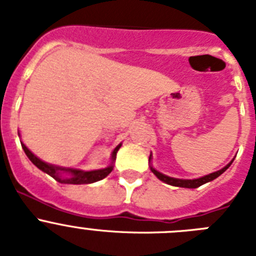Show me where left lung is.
Listing matches in <instances>:
<instances>
[{"label": "left lung", "mask_w": 256, "mask_h": 256, "mask_svg": "<svg viewBox=\"0 0 256 256\" xmlns=\"http://www.w3.org/2000/svg\"><path fill=\"white\" fill-rule=\"evenodd\" d=\"M148 160H151V156L148 158ZM232 162H234V160H232ZM232 162H230L228 165H226L224 168L220 169V170L214 172V173H212V174H208V176H204V177L198 178V180H178V178L168 177V176H165V174H162V173H159L158 170H155L152 166H151V172H152V173L155 174L156 177L159 178L160 180H162V182H165V183H168V184H172V186L186 187V188H198V187L202 186L204 183L210 182V180H216V178H218L220 174L224 173V172L227 170L228 168H230V165L232 164Z\"/></svg>", "instance_id": "8db88e82"}]
</instances>
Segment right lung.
Segmentation results:
<instances>
[{
	"label": "right lung",
	"instance_id": "1",
	"mask_svg": "<svg viewBox=\"0 0 256 256\" xmlns=\"http://www.w3.org/2000/svg\"><path fill=\"white\" fill-rule=\"evenodd\" d=\"M120 146L122 144L116 146V148H115V150L112 151V162H114L115 158H116V152H118V150L120 148ZM22 150H24V152H26V155L29 158V160H30V162H33V164H34L38 169H40L42 172H44V173H47L48 176H51L54 180H56L58 182H60V183H69V184H84V183L87 184V183H94V182H97V180H104L106 176H108V174L112 173V168H114L112 165H108V168H105V169H98V170H91V172L76 170V169L58 168V166H54V165L47 164V162H42V160L38 159L34 154H32L30 151L28 150V148H26L24 144H22ZM62 170L69 171L72 176L68 178H61L60 173Z\"/></svg>",
	"mask_w": 256,
	"mask_h": 256
}]
</instances>
